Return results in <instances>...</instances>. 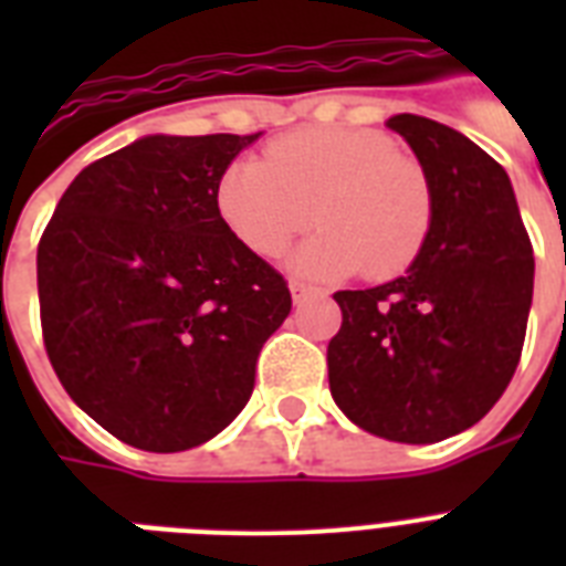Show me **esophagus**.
<instances>
[{
  "label": "esophagus",
  "instance_id": "obj_1",
  "mask_svg": "<svg viewBox=\"0 0 566 566\" xmlns=\"http://www.w3.org/2000/svg\"><path fill=\"white\" fill-rule=\"evenodd\" d=\"M291 296L296 305H302L305 300H311V296H323V291H317V287H311V284H302V282H291Z\"/></svg>",
  "mask_w": 566,
  "mask_h": 566
}]
</instances>
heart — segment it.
<instances>
[{
	"instance_id": "1",
	"label": "heart",
	"mask_w": 566,
	"mask_h": 566,
	"mask_svg": "<svg viewBox=\"0 0 566 566\" xmlns=\"http://www.w3.org/2000/svg\"><path fill=\"white\" fill-rule=\"evenodd\" d=\"M217 213L258 255H279L317 217L326 229L293 255L305 275L358 270L394 279L431 229V185L390 137L364 128H302L240 158L217 179Z\"/></svg>"
}]
</instances>
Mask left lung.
<instances>
[{
  "label": "left lung",
  "mask_w": 566,
  "mask_h": 566,
  "mask_svg": "<svg viewBox=\"0 0 566 566\" xmlns=\"http://www.w3.org/2000/svg\"><path fill=\"white\" fill-rule=\"evenodd\" d=\"M431 185V229L408 273L337 291L328 387L364 431L434 443L500 402L526 340L535 255L509 172L455 128L396 114Z\"/></svg>",
  "instance_id": "1"
}]
</instances>
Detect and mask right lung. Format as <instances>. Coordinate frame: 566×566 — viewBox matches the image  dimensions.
Wrapping results in <instances>:
<instances>
[{
  "label": "right lung",
  "instance_id": "right-lung-1",
  "mask_svg": "<svg viewBox=\"0 0 566 566\" xmlns=\"http://www.w3.org/2000/svg\"><path fill=\"white\" fill-rule=\"evenodd\" d=\"M255 140L140 137L84 167L40 238L52 370L128 447L181 452L220 434L291 314L284 275L226 229L213 199Z\"/></svg>",
  "mask_w": 566,
  "mask_h": 566
}]
</instances>
